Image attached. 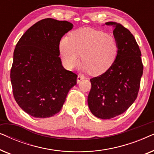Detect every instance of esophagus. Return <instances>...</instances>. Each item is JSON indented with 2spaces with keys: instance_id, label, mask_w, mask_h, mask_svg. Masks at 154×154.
Listing matches in <instances>:
<instances>
[{
  "instance_id": "1",
  "label": "esophagus",
  "mask_w": 154,
  "mask_h": 154,
  "mask_svg": "<svg viewBox=\"0 0 154 154\" xmlns=\"http://www.w3.org/2000/svg\"><path fill=\"white\" fill-rule=\"evenodd\" d=\"M85 79V77L83 76V75H79L77 77V83H79L80 82H81L82 80H83Z\"/></svg>"
}]
</instances>
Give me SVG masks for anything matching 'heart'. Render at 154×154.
<instances>
[{
	"instance_id": "heart-1",
	"label": "heart",
	"mask_w": 154,
	"mask_h": 154,
	"mask_svg": "<svg viewBox=\"0 0 154 154\" xmlns=\"http://www.w3.org/2000/svg\"><path fill=\"white\" fill-rule=\"evenodd\" d=\"M59 50L65 67L71 69L81 57L80 69L92 75L102 74L112 66L119 54V46L116 38L104 31L81 28L63 37Z\"/></svg>"
}]
</instances>
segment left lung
<instances>
[{
    "instance_id": "left-lung-1",
    "label": "left lung",
    "mask_w": 154,
    "mask_h": 154,
    "mask_svg": "<svg viewBox=\"0 0 154 154\" xmlns=\"http://www.w3.org/2000/svg\"><path fill=\"white\" fill-rule=\"evenodd\" d=\"M105 24L113 27L119 54L106 72L90 79L92 88L88 103L94 116L110 119L125 112L135 101L143 64L140 48L131 32L119 23L109 22Z\"/></svg>"
}]
</instances>
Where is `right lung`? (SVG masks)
Instances as JSON below:
<instances>
[{"label":"right lung","mask_w":154,"mask_h":154,"mask_svg":"<svg viewBox=\"0 0 154 154\" xmlns=\"http://www.w3.org/2000/svg\"><path fill=\"white\" fill-rule=\"evenodd\" d=\"M67 21L42 20L31 26L16 45L10 80L14 97L23 111L34 118L60 112L77 75L66 70L59 44L73 29Z\"/></svg>","instance_id":"right-lung-1"}]
</instances>
